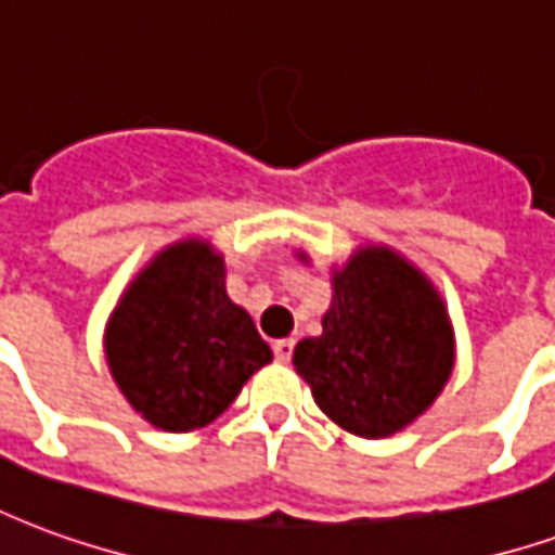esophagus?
I'll list each match as a JSON object with an SVG mask.
<instances>
[{
    "mask_svg": "<svg viewBox=\"0 0 555 555\" xmlns=\"http://www.w3.org/2000/svg\"><path fill=\"white\" fill-rule=\"evenodd\" d=\"M273 353H276L279 362H288L291 353H294V338H279V341H273Z\"/></svg>",
    "mask_w": 555,
    "mask_h": 555,
    "instance_id": "1",
    "label": "esophagus"
}]
</instances>
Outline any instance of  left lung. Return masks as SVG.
Instances as JSON below:
<instances>
[{
    "label": "left lung",
    "instance_id": "left-lung-1",
    "mask_svg": "<svg viewBox=\"0 0 555 555\" xmlns=\"http://www.w3.org/2000/svg\"><path fill=\"white\" fill-rule=\"evenodd\" d=\"M324 333L294 348L314 404L357 437L408 428L440 396L454 338L425 273L386 246H365L333 273Z\"/></svg>",
    "mask_w": 555,
    "mask_h": 555
}]
</instances>
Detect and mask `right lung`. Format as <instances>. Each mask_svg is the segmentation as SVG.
<instances>
[{
	"instance_id": "obj_1",
	"label": "right lung",
	"mask_w": 555,
	"mask_h": 555,
	"mask_svg": "<svg viewBox=\"0 0 555 555\" xmlns=\"http://www.w3.org/2000/svg\"><path fill=\"white\" fill-rule=\"evenodd\" d=\"M106 362L130 408L183 434L225 413L273 350L225 294L222 255L205 241L163 249L106 324Z\"/></svg>"
}]
</instances>
